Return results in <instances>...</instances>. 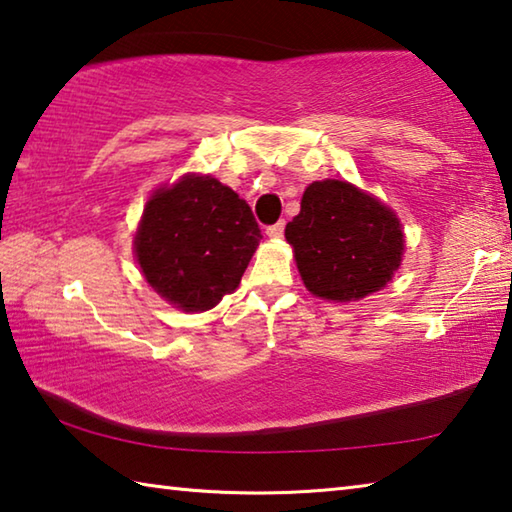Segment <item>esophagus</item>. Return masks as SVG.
I'll list each match as a JSON object with an SVG mask.
<instances>
[{"label":"esophagus","instance_id":"obj_1","mask_svg":"<svg viewBox=\"0 0 512 512\" xmlns=\"http://www.w3.org/2000/svg\"><path fill=\"white\" fill-rule=\"evenodd\" d=\"M266 235L273 237V239H280V237L284 235V221H277V223H273V225H268Z\"/></svg>","mask_w":512,"mask_h":512}]
</instances>
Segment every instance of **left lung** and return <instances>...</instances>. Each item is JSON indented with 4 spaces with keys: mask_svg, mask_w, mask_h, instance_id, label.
<instances>
[{
    "mask_svg": "<svg viewBox=\"0 0 512 512\" xmlns=\"http://www.w3.org/2000/svg\"><path fill=\"white\" fill-rule=\"evenodd\" d=\"M284 235L305 287L336 302L366 298L386 287L404 253L397 216L343 180L311 183Z\"/></svg>",
    "mask_w": 512,
    "mask_h": 512,
    "instance_id": "left-lung-1",
    "label": "left lung"
}]
</instances>
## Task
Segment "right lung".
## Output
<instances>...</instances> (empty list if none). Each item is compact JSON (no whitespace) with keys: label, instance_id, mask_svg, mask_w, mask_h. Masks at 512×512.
<instances>
[{"label":"right lung","instance_id":"right-lung-1","mask_svg":"<svg viewBox=\"0 0 512 512\" xmlns=\"http://www.w3.org/2000/svg\"><path fill=\"white\" fill-rule=\"evenodd\" d=\"M259 239L253 210L230 187L212 176H185L146 203L135 255L164 300L205 311L239 287Z\"/></svg>","mask_w":512,"mask_h":512}]
</instances>
